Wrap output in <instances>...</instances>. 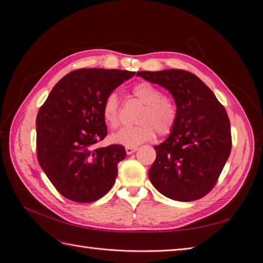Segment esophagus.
<instances>
[{
  "label": "esophagus",
  "mask_w": 263,
  "mask_h": 263,
  "mask_svg": "<svg viewBox=\"0 0 263 263\" xmlns=\"http://www.w3.org/2000/svg\"><path fill=\"white\" fill-rule=\"evenodd\" d=\"M125 149H126L127 155H132V154H134L135 151H136L138 148H137V147H126Z\"/></svg>",
  "instance_id": "34e87169"
}]
</instances>
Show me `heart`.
Wrapping results in <instances>:
<instances>
[{
  "label": "heart",
  "instance_id": "obj_1",
  "mask_svg": "<svg viewBox=\"0 0 263 263\" xmlns=\"http://www.w3.org/2000/svg\"><path fill=\"white\" fill-rule=\"evenodd\" d=\"M134 97L144 104L137 116L139 124L124 127L113 134V142L126 147H135L155 137L169 135L178 119V109L174 103L164 97L162 90L149 82H140L132 89ZM103 118L110 128L119 125L121 103L116 92H110L103 103Z\"/></svg>",
  "mask_w": 263,
  "mask_h": 263
}]
</instances>
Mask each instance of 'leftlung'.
<instances>
[{
  "label": "left lung",
  "mask_w": 263,
  "mask_h": 263,
  "mask_svg": "<svg viewBox=\"0 0 263 263\" xmlns=\"http://www.w3.org/2000/svg\"><path fill=\"white\" fill-rule=\"evenodd\" d=\"M137 76L165 87L176 101L177 124L162 144L149 179L164 196L190 202L216 184L232 150L230 122L225 107L195 74L181 69L139 71Z\"/></svg>",
  "instance_id": "8db88e82"
}]
</instances>
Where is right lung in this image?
Masks as SVG:
<instances>
[{
  "label": "right lung",
  "instance_id": "right-lung-1",
  "mask_svg": "<svg viewBox=\"0 0 263 263\" xmlns=\"http://www.w3.org/2000/svg\"><path fill=\"white\" fill-rule=\"evenodd\" d=\"M135 72L78 69L53 86L36 118L37 159L52 185L68 200L90 203L104 196L126 157L122 145L94 148L107 135L103 103Z\"/></svg>",
  "mask_w": 263,
  "mask_h": 263
}]
</instances>
